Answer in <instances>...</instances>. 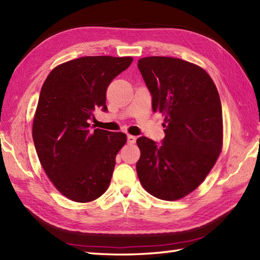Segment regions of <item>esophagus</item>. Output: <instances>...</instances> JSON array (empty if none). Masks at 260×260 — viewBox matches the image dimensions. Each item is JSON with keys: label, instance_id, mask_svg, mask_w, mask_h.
<instances>
[{"label": "esophagus", "instance_id": "1", "mask_svg": "<svg viewBox=\"0 0 260 260\" xmlns=\"http://www.w3.org/2000/svg\"><path fill=\"white\" fill-rule=\"evenodd\" d=\"M127 142H128V144H134L136 142V137L133 135H127Z\"/></svg>", "mask_w": 260, "mask_h": 260}]
</instances>
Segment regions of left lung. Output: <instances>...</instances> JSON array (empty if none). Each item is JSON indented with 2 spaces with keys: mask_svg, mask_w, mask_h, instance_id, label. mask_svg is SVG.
I'll use <instances>...</instances> for the list:
<instances>
[{
  "mask_svg": "<svg viewBox=\"0 0 260 260\" xmlns=\"http://www.w3.org/2000/svg\"><path fill=\"white\" fill-rule=\"evenodd\" d=\"M137 67L152 95L153 112L164 116L165 127L162 145L137 139V175L153 197L179 200L202 183L222 151L219 92L206 70L185 60L145 57Z\"/></svg>",
  "mask_w": 260,
  "mask_h": 260,
  "instance_id": "8db88e82",
  "label": "left lung"
}]
</instances>
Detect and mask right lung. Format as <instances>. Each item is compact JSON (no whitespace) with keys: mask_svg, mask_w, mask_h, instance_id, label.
<instances>
[{"mask_svg":"<svg viewBox=\"0 0 260 260\" xmlns=\"http://www.w3.org/2000/svg\"><path fill=\"white\" fill-rule=\"evenodd\" d=\"M132 61V57H81L57 66L43 82L32 137L48 178L69 200L90 202L108 189L127 136L91 131L88 121L95 109L107 110V88Z\"/></svg>","mask_w":260,"mask_h":260,"instance_id":"right-lung-1","label":"right lung"}]
</instances>
